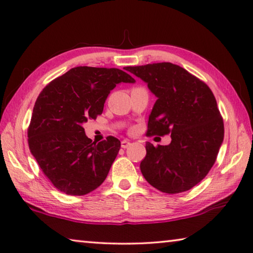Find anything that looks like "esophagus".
<instances>
[{"label":"esophagus","instance_id":"1","mask_svg":"<svg viewBox=\"0 0 253 253\" xmlns=\"http://www.w3.org/2000/svg\"><path fill=\"white\" fill-rule=\"evenodd\" d=\"M129 145H130V143H129V141H127V139H124V141H122V147L123 148H127Z\"/></svg>","mask_w":253,"mask_h":253}]
</instances>
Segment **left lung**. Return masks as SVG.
<instances>
[{
	"label": "left lung",
	"instance_id": "8db88e82",
	"mask_svg": "<svg viewBox=\"0 0 253 253\" xmlns=\"http://www.w3.org/2000/svg\"><path fill=\"white\" fill-rule=\"evenodd\" d=\"M156 95L147 136L171 134L169 145L146 142L141 171L146 181L166 194L191 189L214 166L224 138V123L207 84L175 64L127 66Z\"/></svg>",
	"mask_w": 253,
	"mask_h": 253
}]
</instances>
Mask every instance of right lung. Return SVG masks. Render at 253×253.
<instances>
[{
    "label": "right lung",
    "mask_w": 253,
    "mask_h": 253,
    "mask_svg": "<svg viewBox=\"0 0 253 253\" xmlns=\"http://www.w3.org/2000/svg\"><path fill=\"white\" fill-rule=\"evenodd\" d=\"M135 80L119 69L78 66L49 82L36 100L28 144L43 174L59 191L83 196L107 178L120 150L114 136L100 143L84 133L97 119L110 91Z\"/></svg>",
    "instance_id": "add662e5"
}]
</instances>
